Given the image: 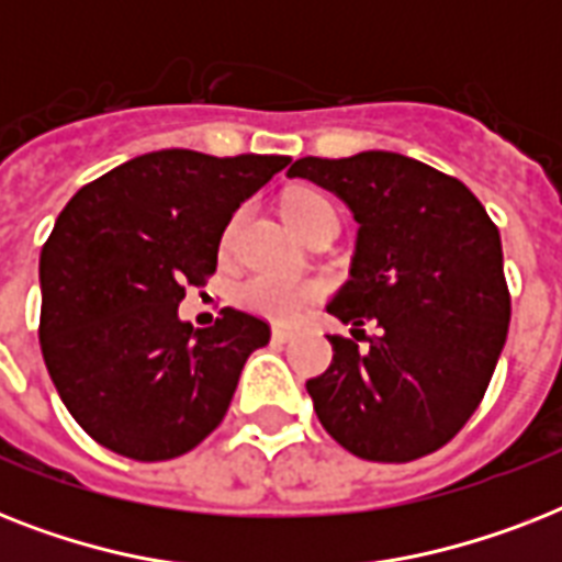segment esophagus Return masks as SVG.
I'll return each mask as SVG.
<instances>
[{"mask_svg": "<svg viewBox=\"0 0 562 562\" xmlns=\"http://www.w3.org/2000/svg\"><path fill=\"white\" fill-rule=\"evenodd\" d=\"M271 338L277 344H285V341H291V338H294V333H291V329H285V326H273Z\"/></svg>", "mask_w": 562, "mask_h": 562, "instance_id": "1", "label": "esophagus"}]
</instances>
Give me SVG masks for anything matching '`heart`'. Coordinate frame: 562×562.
I'll return each mask as SVG.
<instances>
[{"mask_svg":"<svg viewBox=\"0 0 562 562\" xmlns=\"http://www.w3.org/2000/svg\"><path fill=\"white\" fill-rule=\"evenodd\" d=\"M282 215L300 236L306 238L317 227L338 229V212L326 194L315 189H294L282 198ZM229 238V233H227ZM321 285L308 280H280L271 273H250L233 289V303L250 315L268 317L277 324H294L308 306L321 300Z\"/></svg>","mask_w":562,"mask_h":562,"instance_id":"heart-1","label":"heart"}]
</instances>
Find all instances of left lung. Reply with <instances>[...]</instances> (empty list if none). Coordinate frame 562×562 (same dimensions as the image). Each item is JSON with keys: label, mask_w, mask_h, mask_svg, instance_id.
I'll return each instance as SVG.
<instances>
[{"label": "left lung", "mask_w": 562, "mask_h": 562, "mask_svg": "<svg viewBox=\"0 0 562 562\" xmlns=\"http://www.w3.org/2000/svg\"><path fill=\"white\" fill-rule=\"evenodd\" d=\"M289 178L352 210L350 280L326 308L344 324L379 326L368 347L329 335L333 364L306 382L317 419L364 461L437 452L475 414L505 347L510 291L498 227L461 180L402 154L303 157Z\"/></svg>", "instance_id": "8db88e82"}]
</instances>
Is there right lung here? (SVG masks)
Masks as SVG:
<instances>
[{
    "mask_svg": "<svg viewBox=\"0 0 562 562\" xmlns=\"http://www.w3.org/2000/svg\"><path fill=\"white\" fill-rule=\"evenodd\" d=\"M291 162L280 154L169 148L122 162L72 194L40 254V347L75 423L134 461H171L215 431L262 317H178L183 285L218 265L221 233Z\"/></svg>",
    "mask_w": 562,
    "mask_h": 562,
    "instance_id": "obj_1",
    "label": "right lung"
}]
</instances>
